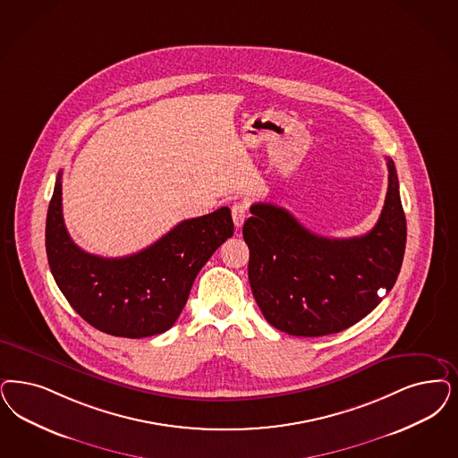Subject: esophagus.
Masks as SVG:
<instances>
[{
	"mask_svg": "<svg viewBox=\"0 0 458 458\" xmlns=\"http://www.w3.org/2000/svg\"><path fill=\"white\" fill-rule=\"evenodd\" d=\"M232 218H233L235 226L240 228V226L245 223V218H247V205L242 203V201L233 203V205H232Z\"/></svg>",
	"mask_w": 458,
	"mask_h": 458,
	"instance_id": "1",
	"label": "esophagus"
}]
</instances>
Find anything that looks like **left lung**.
<instances>
[{
	"instance_id": "obj_1",
	"label": "left lung",
	"mask_w": 458,
	"mask_h": 458,
	"mask_svg": "<svg viewBox=\"0 0 458 458\" xmlns=\"http://www.w3.org/2000/svg\"><path fill=\"white\" fill-rule=\"evenodd\" d=\"M376 226L362 237L311 233L287 209L250 208L243 225L249 281L268 323L294 336L342 332L369 315L395 284L406 247V216L394 162Z\"/></svg>"
}]
</instances>
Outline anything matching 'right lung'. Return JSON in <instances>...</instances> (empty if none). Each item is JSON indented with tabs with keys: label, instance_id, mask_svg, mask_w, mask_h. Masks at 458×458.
I'll return each instance as SVG.
<instances>
[{
	"label": "right lung",
	"instance_id": "obj_1",
	"mask_svg": "<svg viewBox=\"0 0 458 458\" xmlns=\"http://www.w3.org/2000/svg\"><path fill=\"white\" fill-rule=\"evenodd\" d=\"M63 171L57 175L46 225L50 272L74 311L99 332L145 338L167 332L213 252L233 235L226 206L181 221L140 252L106 259L84 252L69 237L63 216Z\"/></svg>",
	"mask_w": 458,
	"mask_h": 458
}]
</instances>
